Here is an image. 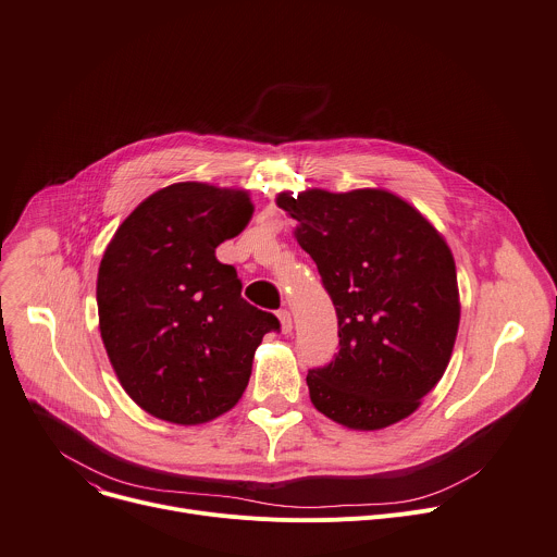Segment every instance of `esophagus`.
<instances>
[{
    "label": "esophagus",
    "mask_w": 557,
    "mask_h": 557,
    "mask_svg": "<svg viewBox=\"0 0 557 557\" xmlns=\"http://www.w3.org/2000/svg\"><path fill=\"white\" fill-rule=\"evenodd\" d=\"M277 318H280V324H282V333H290L293 331V318L286 309L277 311Z\"/></svg>",
    "instance_id": "34e87169"
}]
</instances>
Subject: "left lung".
I'll use <instances>...</instances> for the list:
<instances>
[{
  "label": "left lung",
  "instance_id": "left-lung-1",
  "mask_svg": "<svg viewBox=\"0 0 557 557\" xmlns=\"http://www.w3.org/2000/svg\"><path fill=\"white\" fill-rule=\"evenodd\" d=\"M337 313L339 350L307 375L315 409L375 431L409 418L444 375L460 324L444 237L380 188L277 195Z\"/></svg>",
  "mask_w": 557,
  "mask_h": 557
}]
</instances>
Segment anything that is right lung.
<instances>
[{"instance_id":"add662e5","label":"right lung","mask_w":557,"mask_h":557,"mask_svg":"<svg viewBox=\"0 0 557 557\" xmlns=\"http://www.w3.org/2000/svg\"><path fill=\"white\" fill-rule=\"evenodd\" d=\"M252 215L246 190L171 184L122 222L97 273L99 331L131 399L173 424H201L242 397L273 313L242 297L215 248Z\"/></svg>"}]
</instances>
